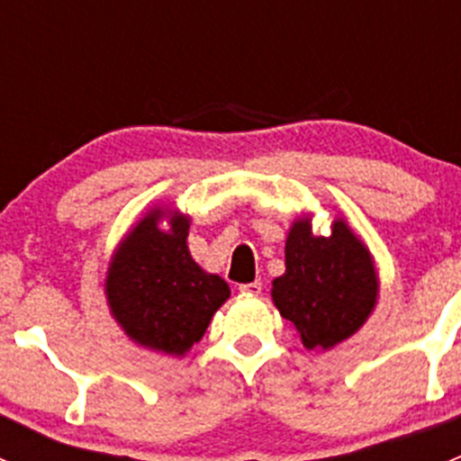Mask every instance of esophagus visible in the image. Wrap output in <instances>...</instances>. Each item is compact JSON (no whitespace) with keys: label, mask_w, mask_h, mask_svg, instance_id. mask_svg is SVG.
<instances>
[{"label":"esophagus","mask_w":461,"mask_h":461,"mask_svg":"<svg viewBox=\"0 0 461 461\" xmlns=\"http://www.w3.org/2000/svg\"><path fill=\"white\" fill-rule=\"evenodd\" d=\"M243 294H249V296H258L260 290H263V283L260 281H252V283H243V285L239 287Z\"/></svg>","instance_id":"esophagus-1"}]
</instances>
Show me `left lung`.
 <instances>
[{
  "label": "left lung",
  "instance_id": "left-lung-1",
  "mask_svg": "<svg viewBox=\"0 0 461 461\" xmlns=\"http://www.w3.org/2000/svg\"><path fill=\"white\" fill-rule=\"evenodd\" d=\"M379 296V274L368 245L343 216L330 236L312 234V216L292 222L285 274L272 281V301L308 350H332L359 332Z\"/></svg>",
  "mask_w": 461,
  "mask_h": 461
}]
</instances>
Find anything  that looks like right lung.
I'll use <instances>...</instances> for the list:
<instances>
[{
	"label": "right lung",
	"instance_id": "1",
	"mask_svg": "<svg viewBox=\"0 0 461 461\" xmlns=\"http://www.w3.org/2000/svg\"><path fill=\"white\" fill-rule=\"evenodd\" d=\"M189 222L187 213L165 204L144 212L111 254L104 278L106 305L122 332L169 357L187 355L231 294L189 254Z\"/></svg>",
	"mask_w": 461,
	"mask_h": 461
}]
</instances>
